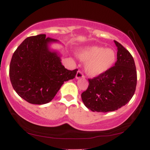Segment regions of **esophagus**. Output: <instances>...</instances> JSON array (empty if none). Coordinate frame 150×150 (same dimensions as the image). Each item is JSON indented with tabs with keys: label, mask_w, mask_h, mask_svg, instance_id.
Here are the masks:
<instances>
[{
	"label": "esophagus",
	"mask_w": 150,
	"mask_h": 150,
	"mask_svg": "<svg viewBox=\"0 0 150 150\" xmlns=\"http://www.w3.org/2000/svg\"><path fill=\"white\" fill-rule=\"evenodd\" d=\"M75 77H76V79H80V78H85V76H84L83 74L82 73V72L77 71Z\"/></svg>",
	"instance_id": "1"
}]
</instances>
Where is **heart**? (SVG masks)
I'll return each mask as SVG.
<instances>
[{
	"label": "heart",
	"mask_w": 150,
	"mask_h": 150,
	"mask_svg": "<svg viewBox=\"0 0 150 150\" xmlns=\"http://www.w3.org/2000/svg\"><path fill=\"white\" fill-rule=\"evenodd\" d=\"M77 56L85 63V70L91 77H98L108 71L116 63L117 53L111 47L89 46L79 49Z\"/></svg>",
	"instance_id": "1"
}]
</instances>
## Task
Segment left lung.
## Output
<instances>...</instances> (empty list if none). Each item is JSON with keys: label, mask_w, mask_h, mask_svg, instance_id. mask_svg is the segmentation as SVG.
<instances>
[{"label": "left lung", "mask_w": 150, "mask_h": 150, "mask_svg": "<svg viewBox=\"0 0 150 150\" xmlns=\"http://www.w3.org/2000/svg\"><path fill=\"white\" fill-rule=\"evenodd\" d=\"M117 50L115 65L103 75L89 79L88 88L82 94V100L92 111L109 112L128 104L135 93L137 72L130 52L114 40Z\"/></svg>", "instance_id": "1"}]
</instances>
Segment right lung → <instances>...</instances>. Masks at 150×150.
I'll return each mask as SVG.
<instances>
[{
  "label": "right lung",
  "mask_w": 150,
  "mask_h": 150,
  "mask_svg": "<svg viewBox=\"0 0 150 150\" xmlns=\"http://www.w3.org/2000/svg\"><path fill=\"white\" fill-rule=\"evenodd\" d=\"M59 43L45 34L27 37L18 46L10 64V78L17 94L33 104H47L64 82L75 78L77 69L61 63V54L51 45Z\"/></svg>",
  "instance_id": "add662e5"
}]
</instances>
